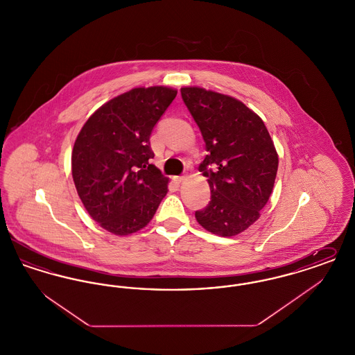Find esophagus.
<instances>
[{
    "label": "esophagus",
    "mask_w": 355,
    "mask_h": 355,
    "mask_svg": "<svg viewBox=\"0 0 355 355\" xmlns=\"http://www.w3.org/2000/svg\"><path fill=\"white\" fill-rule=\"evenodd\" d=\"M185 180L186 175H178V177H175V178H174V181H175L177 184H182Z\"/></svg>",
    "instance_id": "obj_1"
}]
</instances>
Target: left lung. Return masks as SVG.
Wrapping results in <instances>:
<instances>
[{
    "label": "left lung",
    "mask_w": 355,
    "mask_h": 355,
    "mask_svg": "<svg viewBox=\"0 0 355 355\" xmlns=\"http://www.w3.org/2000/svg\"><path fill=\"white\" fill-rule=\"evenodd\" d=\"M181 96L207 150L200 170L211 198L196 218L213 234L236 236L259 218L272 191L278 154L270 135L259 116L230 96L197 86L182 87Z\"/></svg>",
    "instance_id": "1"
}]
</instances>
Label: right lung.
Segmentation results:
<instances>
[{"label": "right lung", "instance_id": "obj_1", "mask_svg": "<svg viewBox=\"0 0 355 355\" xmlns=\"http://www.w3.org/2000/svg\"><path fill=\"white\" fill-rule=\"evenodd\" d=\"M166 86L135 87L103 103L85 122L71 153V175L89 216L116 236L152 220L168 182L150 164L153 128L175 98Z\"/></svg>", "mask_w": 355, "mask_h": 355}]
</instances>
